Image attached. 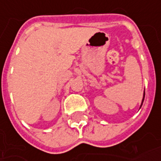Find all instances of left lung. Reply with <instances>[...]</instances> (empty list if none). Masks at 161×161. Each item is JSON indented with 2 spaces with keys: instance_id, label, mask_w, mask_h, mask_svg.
Returning a JSON list of instances; mask_svg holds the SVG:
<instances>
[{
  "instance_id": "1",
  "label": "left lung",
  "mask_w": 161,
  "mask_h": 161,
  "mask_svg": "<svg viewBox=\"0 0 161 161\" xmlns=\"http://www.w3.org/2000/svg\"><path fill=\"white\" fill-rule=\"evenodd\" d=\"M144 99H145V93H144V98H143V100H142V104H143V101H144ZM142 106V105H141Z\"/></svg>"
}]
</instances>
